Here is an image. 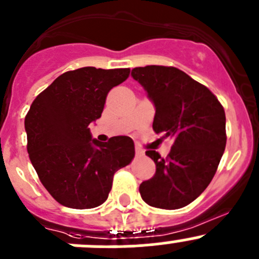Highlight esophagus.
<instances>
[{"label":"esophagus","instance_id":"obj_1","mask_svg":"<svg viewBox=\"0 0 259 259\" xmlns=\"http://www.w3.org/2000/svg\"><path fill=\"white\" fill-rule=\"evenodd\" d=\"M135 153H137V155H139V157L144 155V150H143L142 148H139V147L135 148Z\"/></svg>","mask_w":259,"mask_h":259}]
</instances>
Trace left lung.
Returning a JSON list of instances; mask_svg holds the SVG:
<instances>
[{"label": "left lung", "instance_id": "1", "mask_svg": "<svg viewBox=\"0 0 259 259\" xmlns=\"http://www.w3.org/2000/svg\"><path fill=\"white\" fill-rule=\"evenodd\" d=\"M132 77L154 104L153 130L173 139L167 158L145 152L157 168L140 185V196L153 207L181 209L204 192L217 172L227 144L224 107L207 87L175 67H137Z\"/></svg>", "mask_w": 259, "mask_h": 259}]
</instances>
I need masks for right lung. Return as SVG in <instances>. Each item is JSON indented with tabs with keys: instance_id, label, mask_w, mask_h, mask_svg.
<instances>
[{
	"instance_id": "1",
	"label": "right lung",
	"mask_w": 259,
	"mask_h": 259,
	"mask_svg": "<svg viewBox=\"0 0 259 259\" xmlns=\"http://www.w3.org/2000/svg\"><path fill=\"white\" fill-rule=\"evenodd\" d=\"M129 73V68L95 67L66 72L30 106L27 153L42 186L63 206L82 210L104 204L115 172L134 158L132 138L101 143L89 127L101 117L110 90Z\"/></svg>"
}]
</instances>
